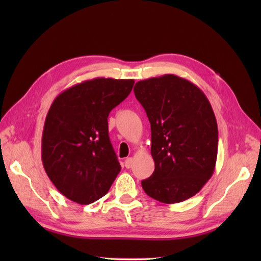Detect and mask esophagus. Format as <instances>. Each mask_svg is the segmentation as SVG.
Instances as JSON below:
<instances>
[{
  "label": "esophagus",
  "mask_w": 261,
  "mask_h": 261,
  "mask_svg": "<svg viewBox=\"0 0 261 261\" xmlns=\"http://www.w3.org/2000/svg\"><path fill=\"white\" fill-rule=\"evenodd\" d=\"M132 164H134V159H132L131 157H129V158H126V159H125V163H124V165H125V167H126V168H131V167H132Z\"/></svg>",
  "instance_id": "1"
}]
</instances>
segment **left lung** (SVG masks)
I'll use <instances>...</instances> for the list:
<instances>
[{
    "instance_id": "1",
    "label": "left lung",
    "mask_w": 261,
    "mask_h": 261,
    "mask_svg": "<svg viewBox=\"0 0 261 261\" xmlns=\"http://www.w3.org/2000/svg\"><path fill=\"white\" fill-rule=\"evenodd\" d=\"M135 95L151 125L154 170L141 185L147 195L174 204L194 196L212 177L218 124L207 97L173 74L138 82Z\"/></svg>"
}]
</instances>
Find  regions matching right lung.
<instances>
[{"mask_svg": "<svg viewBox=\"0 0 261 261\" xmlns=\"http://www.w3.org/2000/svg\"><path fill=\"white\" fill-rule=\"evenodd\" d=\"M134 84V80L97 77L54 99L43 125L41 159L53 184L70 201L82 205L97 201L120 173L108 116Z\"/></svg>", "mask_w": 261, "mask_h": 261, "instance_id": "add662e5", "label": "right lung"}]
</instances>
